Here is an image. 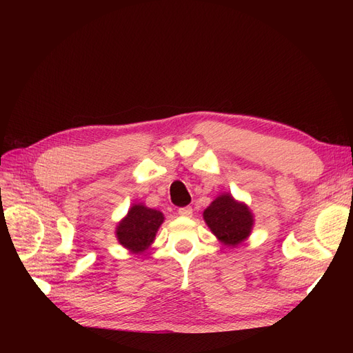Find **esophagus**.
<instances>
[{"instance_id":"1","label":"esophagus","mask_w":353,"mask_h":353,"mask_svg":"<svg viewBox=\"0 0 353 353\" xmlns=\"http://www.w3.org/2000/svg\"><path fill=\"white\" fill-rule=\"evenodd\" d=\"M178 213H179L181 216H187V218H190L191 215H193V208H191V206L179 208V209H178Z\"/></svg>"}]
</instances>
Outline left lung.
I'll list each match as a JSON object with an SVG mask.
<instances>
[{"instance_id":"obj_1","label":"left lung","mask_w":353,"mask_h":353,"mask_svg":"<svg viewBox=\"0 0 353 353\" xmlns=\"http://www.w3.org/2000/svg\"><path fill=\"white\" fill-rule=\"evenodd\" d=\"M208 227L225 245H237L249 237L253 218L248 206L222 194L203 212Z\"/></svg>"}]
</instances>
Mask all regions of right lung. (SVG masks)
Listing matches in <instances>:
<instances>
[{
	"label": "right lung",
	"instance_id": "1",
	"mask_svg": "<svg viewBox=\"0 0 353 353\" xmlns=\"http://www.w3.org/2000/svg\"><path fill=\"white\" fill-rule=\"evenodd\" d=\"M163 215L156 209L135 205L128 212L116 230V236L123 248L134 253L144 252L156 237L159 227L162 225Z\"/></svg>",
	"mask_w": 353,
	"mask_h": 353
}]
</instances>
